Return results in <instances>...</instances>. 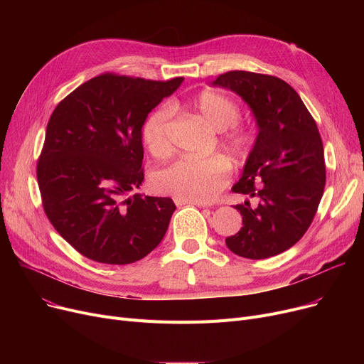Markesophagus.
Returning <instances> with one entry per match:
<instances>
[{
    "label": "esophagus",
    "mask_w": 364,
    "mask_h": 364,
    "mask_svg": "<svg viewBox=\"0 0 364 364\" xmlns=\"http://www.w3.org/2000/svg\"><path fill=\"white\" fill-rule=\"evenodd\" d=\"M174 202H176V205H177V206H181V205H196V206H200V208L209 206V205H208V203H205V202H195V200H184V199H178V198H176V199H174Z\"/></svg>",
    "instance_id": "obj_1"
}]
</instances>
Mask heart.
<instances>
[{
  "mask_svg": "<svg viewBox=\"0 0 364 364\" xmlns=\"http://www.w3.org/2000/svg\"><path fill=\"white\" fill-rule=\"evenodd\" d=\"M206 122L217 131H225L224 144L236 159H245L252 149V137L245 129L235 128L242 117L240 106L228 95L205 90L190 103ZM172 110L168 105L153 109L141 125V137L155 158H166L171 153L169 122ZM230 177V165L220 156L195 159L183 158L159 169L153 184L162 193L195 202H211Z\"/></svg>",
  "mask_w": 364,
  "mask_h": 364,
  "instance_id": "heart-1",
  "label": "heart"
}]
</instances>
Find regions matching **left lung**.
<instances>
[{
  "label": "left lung",
  "instance_id": "left-lung-1",
  "mask_svg": "<svg viewBox=\"0 0 364 364\" xmlns=\"http://www.w3.org/2000/svg\"><path fill=\"white\" fill-rule=\"evenodd\" d=\"M251 107L258 136L235 193L258 199L235 208L243 227L225 239L239 257L262 259L289 250L309 230L326 183L323 143L298 92L280 78L230 70L213 82Z\"/></svg>",
  "mask_w": 364,
  "mask_h": 364
}]
</instances>
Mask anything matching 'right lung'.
<instances>
[{"mask_svg": "<svg viewBox=\"0 0 364 364\" xmlns=\"http://www.w3.org/2000/svg\"><path fill=\"white\" fill-rule=\"evenodd\" d=\"M183 78L166 82L103 73L55 106L36 165L46 215L81 255L124 265L164 239L171 198H127L144 172L141 125Z\"/></svg>", "mask_w": 364, "mask_h": 364, "instance_id": "obj_1", "label": "right lung"}]
</instances>
